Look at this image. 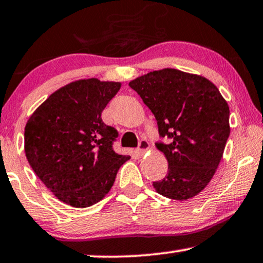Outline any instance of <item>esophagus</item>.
<instances>
[{
    "mask_svg": "<svg viewBox=\"0 0 263 263\" xmlns=\"http://www.w3.org/2000/svg\"><path fill=\"white\" fill-rule=\"evenodd\" d=\"M149 149V142L147 139H142L141 142H139L138 144V148H137V153L139 155H143L145 152H147Z\"/></svg>",
    "mask_w": 263,
    "mask_h": 263,
    "instance_id": "esophagus-1",
    "label": "esophagus"
}]
</instances>
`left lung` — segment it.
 <instances>
[{
	"label": "left lung",
	"mask_w": 263,
	"mask_h": 263,
	"mask_svg": "<svg viewBox=\"0 0 263 263\" xmlns=\"http://www.w3.org/2000/svg\"><path fill=\"white\" fill-rule=\"evenodd\" d=\"M158 121L167 143H156L168 162L155 191L174 200L198 195L211 178L223 155L231 134L229 107L204 76L177 69H161L129 82Z\"/></svg>",
	"instance_id": "obj_1"
}]
</instances>
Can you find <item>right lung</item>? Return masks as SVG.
<instances>
[{
	"mask_svg": "<svg viewBox=\"0 0 263 263\" xmlns=\"http://www.w3.org/2000/svg\"><path fill=\"white\" fill-rule=\"evenodd\" d=\"M120 87V82L95 78L72 81L53 92L26 122L30 166L57 199L72 208L101 201L129 159L114 152L118 131L102 120Z\"/></svg>",
	"mask_w": 263,
	"mask_h": 263,
	"instance_id": "1",
	"label": "right lung"
}]
</instances>
